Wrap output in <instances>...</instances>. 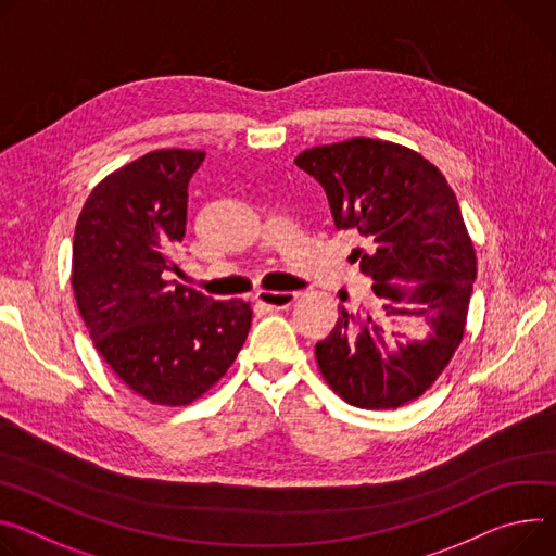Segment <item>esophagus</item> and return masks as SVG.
<instances>
[{
	"label": "esophagus",
	"instance_id": "obj_1",
	"mask_svg": "<svg viewBox=\"0 0 556 556\" xmlns=\"http://www.w3.org/2000/svg\"><path fill=\"white\" fill-rule=\"evenodd\" d=\"M299 292H275V290H260L255 294V301L262 306H266L268 311H283L288 306H292L296 301Z\"/></svg>",
	"mask_w": 556,
	"mask_h": 556
}]
</instances>
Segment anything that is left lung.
<instances>
[{
  "label": "left lung",
  "mask_w": 556,
  "mask_h": 556,
  "mask_svg": "<svg viewBox=\"0 0 556 556\" xmlns=\"http://www.w3.org/2000/svg\"><path fill=\"white\" fill-rule=\"evenodd\" d=\"M294 164L326 190L334 226L355 228L366 248L350 262L375 279V306H339L334 328L315 345L321 377L350 406L394 410L419 399L459 348L477 279L475 241L443 173L417 150L352 137L299 153ZM390 278H417L405 291ZM377 314L421 316L433 332L424 342L392 344ZM394 337V332H392Z\"/></svg>",
  "instance_id": "obj_1"
}]
</instances>
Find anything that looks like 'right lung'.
Here are the masks:
<instances>
[{
    "mask_svg": "<svg viewBox=\"0 0 556 556\" xmlns=\"http://www.w3.org/2000/svg\"><path fill=\"white\" fill-rule=\"evenodd\" d=\"M204 150L162 148L99 181L79 213L71 283L92 345L155 406H188L235 364L252 311L166 281Z\"/></svg>",
    "mask_w": 556,
    "mask_h": 556,
    "instance_id": "right-lung-1",
    "label": "right lung"
}]
</instances>
